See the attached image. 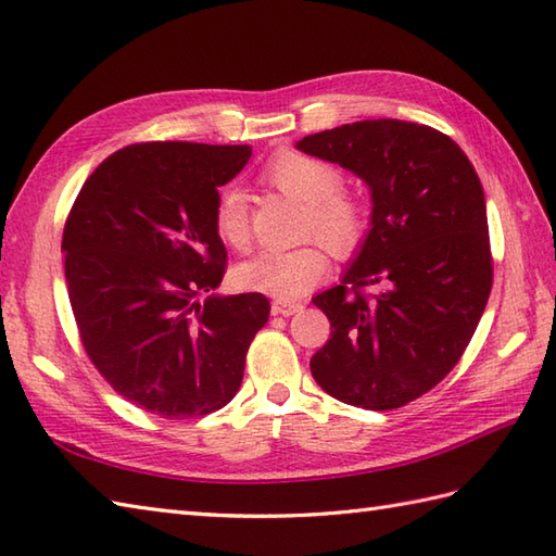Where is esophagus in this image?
I'll use <instances>...</instances> for the list:
<instances>
[{"label":"esophagus","instance_id":"esophagus-1","mask_svg":"<svg viewBox=\"0 0 556 556\" xmlns=\"http://www.w3.org/2000/svg\"><path fill=\"white\" fill-rule=\"evenodd\" d=\"M303 308V303H299V301H271V315H285V317H289V315H293V313H299Z\"/></svg>","mask_w":556,"mask_h":556}]
</instances>
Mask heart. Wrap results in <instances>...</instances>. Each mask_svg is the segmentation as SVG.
<instances>
[{
	"mask_svg": "<svg viewBox=\"0 0 556 556\" xmlns=\"http://www.w3.org/2000/svg\"><path fill=\"white\" fill-rule=\"evenodd\" d=\"M265 181L281 193L308 205L305 236L320 239L339 257L356 253L370 229L368 207L344 188V174L334 164L305 152L287 150L271 157ZM219 239L233 251L251 245V217L239 188H224L212 210ZM329 260L320 243H305L293 251H267L236 269V285L248 291L269 293L279 301L299 299L327 275Z\"/></svg>",
	"mask_w": 556,
	"mask_h": 556,
	"instance_id": "b5f03b06",
	"label": "heart"
}]
</instances>
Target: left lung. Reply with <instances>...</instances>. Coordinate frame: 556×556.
<instances>
[{
  "mask_svg": "<svg viewBox=\"0 0 556 556\" xmlns=\"http://www.w3.org/2000/svg\"><path fill=\"white\" fill-rule=\"evenodd\" d=\"M296 148L351 169L372 191V229L356 263L313 299L332 334L311 372L344 404L406 406L452 372L490 299L478 174L446 134L399 119L344 124Z\"/></svg>",
  "mask_w": 556,
  "mask_h": 556,
  "instance_id": "1",
  "label": "left lung"
}]
</instances>
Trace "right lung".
I'll use <instances>...</instances> for the list:
<instances>
[{
  "mask_svg": "<svg viewBox=\"0 0 556 556\" xmlns=\"http://www.w3.org/2000/svg\"><path fill=\"white\" fill-rule=\"evenodd\" d=\"M248 146L134 143L78 191L62 251L80 344L116 394L160 418L227 406L269 317L263 293L212 296L227 248L212 224L217 188Z\"/></svg>",
  "mask_w": 556,
  "mask_h": 556,
  "instance_id": "obj_1",
  "label": "right lung"
}]
</instances>
